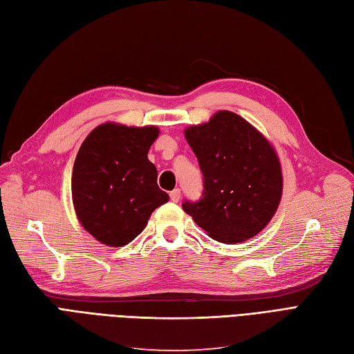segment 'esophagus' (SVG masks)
<instances>
[{
	"label": "esophagus",
	"instance_id": "obj_1",
	"mask_svg": "<svg viewBox=\"0 0 354 354\" xmlns=\"http://www.w3.org/2000/svg\"><path fill=\"white\" fill-rule=\"evenodd\" d=\"M170 201L171 202H179L180 201V190H179V188H175L174 192H170Z\"/></svg>",
	"mask_w": 354,
	"mask_h": 354
}]
</instances>
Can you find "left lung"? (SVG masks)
<instances>
[{
  "instance_id": "1",
  "label": "left lung",
  "mask_w": 354,
  "mask_h": 354,
  "mask_svg": "<svg viewBox=\"0 0 354 354\" xmlns=\"http://www.w3.org/2000/svg\"><path fill=\"white\" fill-rule=\"evenodd\" d=\"M199 161L203 193L183 209L211 238L234 244L264 229L281 203L282 169L274 147L232 111L184 131Z\"/></svg>"
}]
</instances>
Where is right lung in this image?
Wrapping results in <instances>:
<instances>
[{"label":"right lung","mask_w":354,"mask_h":354,"mask_svg":"<svg viewBox=\"0 0 354 354\" xmlns=\"http://www.w3.org/2000/svg\"><path fill=\"white\" fill-rule=\"evenodd\" d=\"M157 127L106 122L81 145L72 170V201L80 223L97 241L122 248L143 231L152 212L169 201L147 160Z\"/></svg>","instance_id":"1"}]
</instances>
